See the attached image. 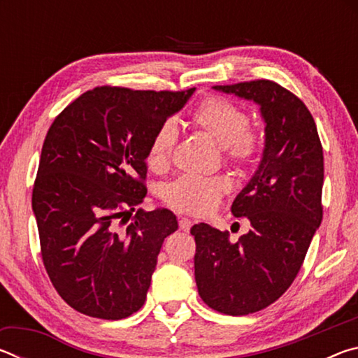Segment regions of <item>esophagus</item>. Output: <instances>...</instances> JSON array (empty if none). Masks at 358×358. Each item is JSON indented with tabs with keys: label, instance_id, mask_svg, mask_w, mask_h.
Returning <instances> with one entry per match:
<instances>
[{
	"label": "esophagus",
	"instance_id": "esophagus-1",
	"mask_svg": "<svg viewBox=\"0 0 358 358\" xmlns=\"http://www.w3.org/2000/svg\"><path fill=\"white\" fill-rule=\"evenodd\" d=\"M178 224H180V229L181 230H185V232H189V229L192 226V221L187 220V217H180Z\"/></svg>",
	"mask_w": 358,
	"mask_h": 358
}]
</instances>
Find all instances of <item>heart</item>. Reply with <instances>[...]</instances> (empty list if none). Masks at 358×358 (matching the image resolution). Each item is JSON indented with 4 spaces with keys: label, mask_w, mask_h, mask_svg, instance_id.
<instances>
[{
    "label": "heart",
    "mask_w": 358,
    "mask_h": 358,
    "mask_svg": "<svg viewBox=\"0 0 358 358\" xmlns=\"http://www.w3.org/2000/svg\"><path fill=\"white\" fill-rule=\"evenodd\" d=\"M192 123L208 134L222 148L230 162L248 166L256 159L260 150L257 131L251 129L246 112L232 101L208 98L192 113ZM178 131L173 121L162 123L151 137L147 150V162L151 171L162 172L171 164ZM226 177H197L183 175L164 191V201L181 213L205 216L213 211L224 194L230 191Z\"/></svg>",
    "instance_id": "1"
}]
</instances>
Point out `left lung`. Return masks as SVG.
Segmentation results:
<instances>
[{
    "instance_id": "1",
    "label": "left lung",
    "mask_w": 358,
    "mask_h": 358,
    "mask_svg": "<svg viewBox=\"0 0 358 358\" xmlns=\"http://www.w3.org/2000/svg\"><path fill=\"white\" fill-rule=\"evenodd\" d=\"M260 107L265 147L257 171L232 203L251 230L238 241L208 224H194V275L213 310L245 316L276 301L294 282L322 221L324 153L306 106L271 80L217 85Z\"/></svg>"
}]
</instances>
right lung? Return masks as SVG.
I'll return each instance as SVG.
<instances>
[{
	"label": "right lung",
	"instance_id": "obj_1",
	"mask_svg": "<svg viewBox=\"0 0 358 358\" xmlns=\"http://www.w3.org/2000/svg\"><path fill=\"white\" fill-rule=\"evenodd\" d=\"M194 92L98 87L48 129L33 211L48 278L76 311L118 320L143 306L162 241L178 229L167 208L132 215L147 196V150Z\"/></svg>",
	"mask_w": 358,
	"mask_h": 358
}]
</instances>
